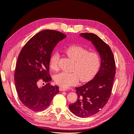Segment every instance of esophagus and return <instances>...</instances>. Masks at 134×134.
<instances>
[{
    "label": "esophagus",
    "instance_id": "34e87169",
    "mask_svg": "<svg viewBox=\"0 0 134 134\" xmlns=\"http://www.w3.org/2000/svg\"><path fill=\"white\" fill-rule=\"evenodd\" d=\"M59 90L60 91H66V89L63 88V87H60L59 88Z\"/></svg>",
    "mask_w": 134,
    "mask_h": 134
}]
</instances>
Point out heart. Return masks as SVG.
<instances>
[{
	"instance_id": "heart-1",
	"label": "heart",
	"mask_w": 134,
	"mask_h": 134,
	"mask_svg": "<svg viewBox=\"0 0 134 134\" xmlns=\"http://www.w3.org/2000/svg\"><path fill=\"white\" fill-rule=\"evenodd\" d=\"M67 55L74 61L71 71L73 72H62L54 76V80L63 88H68L82 82H87L92 79L98 72L100 65V58L96 52H88L87 48L80 46L73 45L65 50ZM60 55L53 54L50 58L49 65L51 69H59Z\"/></svg>"
}]
</instances>
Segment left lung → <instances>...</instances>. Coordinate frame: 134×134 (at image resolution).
Here are the masks:
<instances>
[{
    "instance_id": "8db88e82",
    "label": "left lung",
    "mask_w": 134,
    "mask_h": 134,
    "mask_svg": "<svg viewBox=\"0 0 134 134\" xmlns=\"http://www.w3.org/2000/svg\"><path fill=\"white\" fill-rule=\"evenodd\" d=\"M80 36L92 42L101 59L99 70L94 78L83 86L75 88L78 99L69 106L73 114L84 118L98 113L107 103L111 94L116 65L111 48L98 36L82 33Z\"/></svg>"
}]
</instances>
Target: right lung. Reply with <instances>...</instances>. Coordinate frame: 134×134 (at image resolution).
Returning <instances> with one entry per match:
<instances>
[{"instance_id":"obj_1","label":"right lung","mask_w":134,"mask_h":134,"mask_svg":"<svg viewBox=\"0 0 134 134\" xmlns=\"http://www.w3.org/2000/svg\"><path fill=\"white\" fill-rule=\"evenodd\" d=\"M66 37L59 31H42L33 36L20 52L14 73L15 86L20 100L32 111L46 109L59 92V87L49 83V62L54 48ZM41 80L46 83L44 86H39Z\"/></svg>"}]
</instances>
